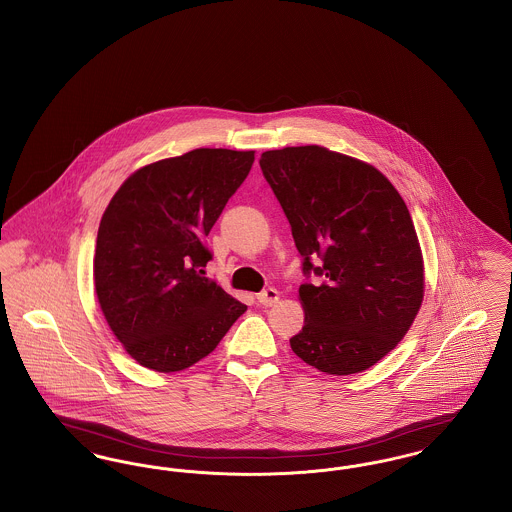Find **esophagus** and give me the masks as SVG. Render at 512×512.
<instances>
[{
  "label": "esophagus",
  "mask_w": 512,
  "mask_h": 512,
  "mask_svg": "<svg viewBox=\"0 0 512 512\" xmlns=\"http://www.w3.org/2000/svg\"><path fill=\"white\" fill-rule=\"evenodd\" d=\"M278 300H280V292L276 288H267L257 294V301L265 307H272L274 303H278Z\"/></svg>",
  "instance_id": "obj_1"
}]
</instances>
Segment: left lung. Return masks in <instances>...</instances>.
I'll return each mask as SVG.
<instances>
[{
    "mask_svg": "<svg viewBox=\"0 0 512 512\" xmlns=\"http://www.w3.org/2000/svg\"><path fill=\"white\" fill-rule=\"evenodd\" d=\"M261 170L286 214L303 274L294 354L329 375L383 360L423 301V257L412 216L377 168L319 145L261 154ZM316 265H312V261Z\"/></svg>",
    "mask_w": 512,
    "mask_h": 512,
    "instance_id": "8db88e82",
    "label": "left lung"
}]
</instances>
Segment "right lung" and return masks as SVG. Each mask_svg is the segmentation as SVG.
Returning a JSON list of instances; mask_svg holds the SVG:
<instances>
[{
	"label": "right lung",
	"instance_id": "obj_1",
	"mask_svg": "<svg viewBox=\"0 0 512 512\" xmlns=\"http://www.w3.org/2000/svg\"><path fill=\"white\" fill-rule=\"evenodd\" d=\"M255 151L195 149L139 168L102 214L94 249L100 309L125 352L160 373L209 356L247 305L203 267L205 245Z\"/></svg>",
	"mask_w": 512,
	"mask_h": 512
}]
</instances>
